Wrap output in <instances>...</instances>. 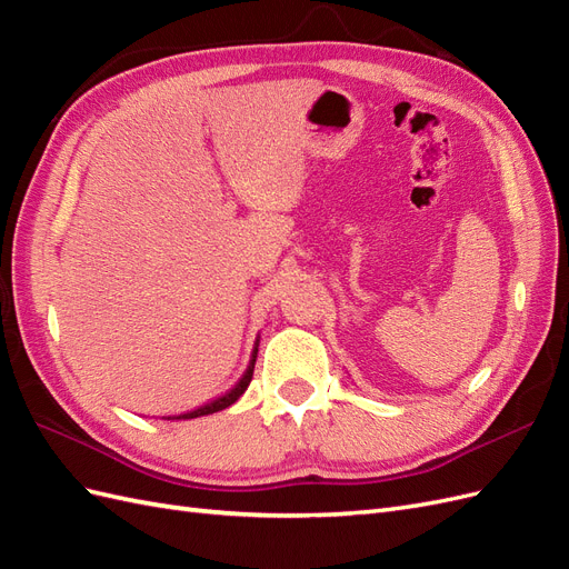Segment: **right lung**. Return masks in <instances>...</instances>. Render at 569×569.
<instances>
[{"mask_svg": "<svg viewBox=\"0 0 569 569\" xmlns=\"http://www.w3.org/2000/svg\"><path fill=\"white\" fill-rule=\"evenodd\" d=\"M256 353H258V349H253L251 363H249L244 377L237 382L234 389H230L226 396H220V399H216V401H211V403H206V406H201V408H197V410H189V412H184V416H178V420H192V418H201V416H211V412H218V410H222V408L232 406V403L239 399V396H242V393L247 391V387H249V382H251L253 366H256Z\"/></svg>", "mask_w": 569, "mask_h": 569, "instance_id": "obj_1", "label": "right lung"}]
</instances>
